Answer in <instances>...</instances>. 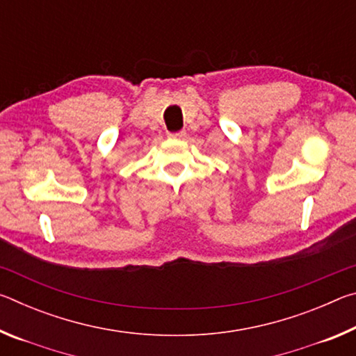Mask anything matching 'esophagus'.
Instances as JSON below:
<instances>
[{"label": "esophagus", "instance_id": "1", "mask_svg": "<svg viewBox=\"0 0 356 356\" xmlns=\"http://www.w3.org/2000/svg\"><path fill=\"white\" fill-rule=\"evenodd\" d=\"M186 136V131L182 130V131H177V134H170V138H172V140H182V138Z\"/></svg>", "mask_w": 356, "mask_h": 356}]
</instances>
